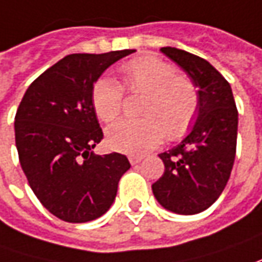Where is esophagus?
<instances>
[{
  "mask_svg": "<svg viewBox=\"0 0 262 262\" xmlns=\"http://www.w3.org/2000/svg\"><path fill=\"white\" fill-rule=\"evenodd\" d=\"M140 161H142V157H139V155H129V162H130L132 165L139 164Z\"/></svg>",
  "mask_w": 262,
  "mask_h": 262,
  "instance_id": "obj_1",
  "label": "esophagus"
}]
</instances>
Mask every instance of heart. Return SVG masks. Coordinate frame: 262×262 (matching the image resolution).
Masks as SVG:
<instances>
[{"instance_id": "obj_1", "label": "heart", "mask_w": 262, "mask_h": 262, "mask_svg": "<svg viewBox=\"0 0 262 262\" xmlns=\"http://www.w3.org/2000/svg\"><path fill=\"white\" fill-rule=\"evenodd\" d=\"M123 82L132 94H146L138 122L117 123L107 129V145L117 152L140 155L158 148L165 136L183 138L199 114L200 95L191 78L177 74V68L157 56H139L120 67ZM91 101L97 117L116 122L123 112L124 91L107 77L95 81Z\"/></svg>"}]
</instances>
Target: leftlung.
<instances>
[{"label": "left lung", "instance_id": "1", "mask_svg": "<svg viewBox=\"0 0 262 262\" xmlns=\"http://www.w3.org/2000/svg\"><path fill=\"white\" fill-rule=\"evenodd\" d=\"M199 88L200 107L190 133L159 154L165 171L152 191L169 212L195 214L225 190L236 154L238 110L229 82L206 59L177 48H161Z\"/></svg>", "mask_w": 262, "mask_h": 262}]
</instances>
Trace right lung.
Returning a JSON list of instances; mask_svg holds the SVG:
<instances>
[{
	"mask_svg": "<svg viewBox=\"0 0 262 262\" xmlns=\"http://www.w3.org/2000/svg\"><path fill=\"white\" fill-rule=\"evenodd\" d=\"M133 52L68 55L33 81L17 108L21 168L40 203L62 221L84 223L103 216L130 168L122 154L93 152L103 130L91 91L105 69Z\"/></svg>",
	"mask_w": 262,
	"mask_h": 262,
	"instance_id": "obj_1",
	"label": "right lung"
}]
</instances>
